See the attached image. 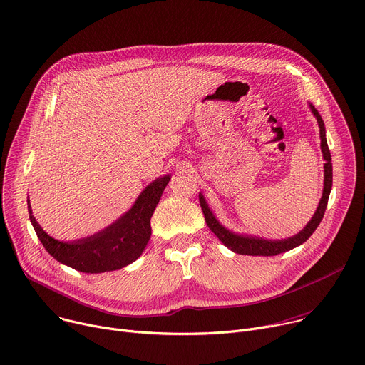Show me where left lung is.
Returning <instances> with one entry per match:
<instances>
[{"mask_svg":"<svg viewBox=\"0 0 365 365\" xmlns=\"http://www.w3.org/2000/svg\"><path fill=\"white\" fill-rule=\"evenodd\" d=\"M309 108H311V112L314 113V116L317 118V122H318V126H319L321 151H322V157L325 160V164H324V190H322V197L319 200V204H318V208H317L315 214L312 215V218L308 222V225L298 235H295L292 237H287V239H282V240H269V239H263V237H257V236H252V235L235 233V232L226 229L220 222L217 220L215 215L210 210L204 195L201 192L198 194L200 205H201V210L204 212V218H205V223H207L208 229L218 239H220V242L226 247H229L232 252L239 253V255H249V256H276V255H280V253L287 252L290 249H295V247L301 246L302 243H305L312 236V233L317 230V227L319 226L322 217L325 214L328 198H329L331 188H332V163H331V153H329L328 143H327L324 120H322L319 112L315 109V106L312 103H309Z\"/></svg>","mask_w":365,"mask_h":365,"instance_id":"8db88e82","label":"left lung"}]
</instances>
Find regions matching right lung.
Instances as JSON below:
<instances>
[{"label":"right lung","mask_w":365,"mask_h":365,"mask_svg":"<svg viewBox=\"0 0 365 365\" xmlns=\"http://www.w3.org/2000/svg\"><path fill=\"white\" fill-rule=\"evenodd\" d=\"M170 180V174L154 180L116 222L79 240L63 242L48 236L36 222L27 200L30 222L44 249L61 264L83 273L118 270L133 263L147 247L151 237V217Z\"/></svg>","instance_id":"right-lung-1"}]
</instances>
